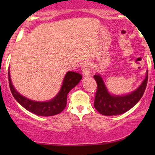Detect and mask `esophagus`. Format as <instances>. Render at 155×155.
Segmentation results:
<instances>
[{"label":"esophagus","mask_w":155,"mask_h":155,"mask_svg":"<svg viewBox=\"0 0 155 155\" xmlns=\"http://www.w3.org/2000/svg\"><path fill=\"white\" fill-rule=\"evenodd\" d=\"M81 71H82L83 76L84 77H88L91 75L90 72V65L88 63H84L81 65Z\"/></svg>","instance_id":"esophagus-1"}]
</instances>
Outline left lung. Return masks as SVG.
<instances>
[{"label":"left lung","mask_w":155,"mask_h":155,"mask_svg":"<svg viewBox=\"0 0 155 155\" xmlns=\"http://www.w3.org/2000/svg\"><path fill=\"white\" fill-rule=\"evenodd\" d=\"M93 77L97 84L94 106L101 114L114 116L125 113L140 101L147 87L148 71H147L143 82L136 90L123 95H115L110 93L100 74H96Z\"/></svg>","instance_id":"obj_1"}]
</instances>
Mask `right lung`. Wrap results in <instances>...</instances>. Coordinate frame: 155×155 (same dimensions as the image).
<instances>
[{"label": "right lung", "mask_w": 155, "mask_h": 155, "mask_svg": "<svg viewBox=\"0 0 155 155\" xmlns=\"http://www.w3.org/2000/svg\"><path fill=\"white\" fill-rule=\"evenodd\" d=\"M8 81L11 92L15 100L28 111L42 117H49L58 114L65 108L67 104V95L68 92L75 87L82 79L79 73L68 71L63 81L61 88L54 97L48 101H35L31 100L19 94L14 87L8 68Z\"/></svg>", "instance_id": "obj_1"}]
</instances>
